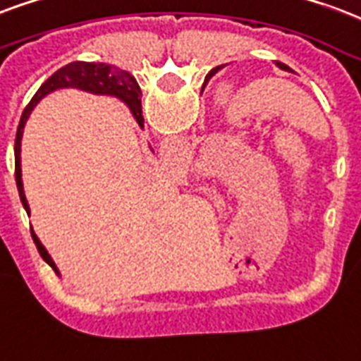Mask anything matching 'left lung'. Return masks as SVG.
<instances>
[{
	"label": "left lung",
	"instance_id": "left-lung-1",
	"mask_svg": "<svg viewBox=\"0 0 361 361\" xmlns=\"http://www.w3.org/2000/svg\"><path fill=\"white\" fill-rule=\"evenodd\" d=\"M276 65L279 66V68H281V71H289V66L285 65V63H279V61H276ZM224 66H226V65H220V66H216V68H212V71H210V74H208L207 78H212V76H214L216 72L221 71V68H224Z\"/></svg>",
	"mask_w": 361,
	"mask_h": 361
}]
</instances>
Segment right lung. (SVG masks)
Instances as JSON below:
<instances>
[{"instance_id": "right-lung-1", "label": "right lung", "mask_w": 361, "mask_h": 361, "mask_svg": "<svg viewBox=\"0 0 361 361\" xmlns=\"http://www.w3.org/2000/svg\"><path fill=\"white\" fill-rule=\"evenodd\" d=\"M65 87H76V90L93 93V95H109V97L120 99V101L130 109V113L133 114L135 122L143 128L140 99L141 90L130 72L122 71L118 66L105 65V63H85V61H74V63H68V65L63 66V68H59L55 74H51L49 78L45 80L44 84L39 85V90L36 92V95L30 99V103L26 105L23 116H20V122H18L17 140H15V180H17V189L18 197H20V202H23L24 210H26L28 214H30V204H28L26 195H24L23 170H20V141H23L24 126H26V120H28L30 113L34 111V106L38 105L45 95L57 92V90H65ZM30 233L34 243H36V248H38L39 256H42L45 262L55 269V274L61 277V271H59L57 264L53 262L51 255H49L47 248L42 245L38 235L34 233L32 226Z\"/></svg>"}]
</instances>
